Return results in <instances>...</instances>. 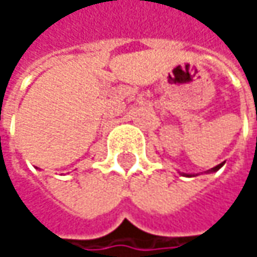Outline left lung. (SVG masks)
Returning a JSON list of instances; mask_svg holds the SVG:
<instances>
[{
  "mask_svg": "<svg viewBox=\"0 0 257 257\" xmlns=\"http://www.w3.org/2000/svg\"><path fill=\"white\" fill-rule=\"evenodd\" d=\"M223 167V164H219V165H216L214 168H211V170H208L207 173H216V171H219L220 168ZM183 176H186V177H192V174H184V173H181Z\"/></svg>",
  "mask_w": 257,
  "mask_h": 257,
  "instance_id": "1",
  "label": "left lung"
}]
</instances>
